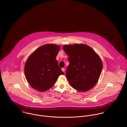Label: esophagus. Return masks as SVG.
Listing matches in <instances>:
<instances>
[{
    "mask_svg": "<svg viewBox=\"0 0 127 127\" xmlns=\"http://www.w3.org/2000/svg\"><path fill=\"white\" fill-rule=\"evenodd\" d=\"M62 71H63V72H64V71H65V68H62Z\"/></svg>",
    "mask_w": 127,
    "mask_h": 127,
    "instance_id": "obj_1",
    "label": "esophagus"
}]
</instances>
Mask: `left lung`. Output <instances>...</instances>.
Here are the masks:
<instances>
[{
  "instance_id": "1",
  "label": "left lung",
  "mask_w": 127,
  "mask_h": 127,
  "mask_svg": "<svg viewBox=\"0 0 127 127\" xmlns=\"http://www.w3.org/2000/svg\"><path fill=\"white\" fill-rule=\"evenodd\" d=\"M69 57L66 76L70 86L79 91L91 89L97 83L103 68L100 57L89 46L83 44L64 45Z\"/></svg>"
}]
</instances>
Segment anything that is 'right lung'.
<instances>
[{
  "mask_svg": "<svg viewBox=\"0 0 127 127\" xmlns=\"http://www.w3.org/2000/svg\"><path fill=\"white\" fill-rule=\"evenodd\" d=\"M60 46L47 44L40 46L27 60L24 73L29 84L39 91H45L52 87L61 75L64 73L56 60Z\"/></svg>",
  "mask_w": 127,
  "mask_h": 127,
  "instance_id": "right-lung-1",
  "label": "right lung"
}]
</instances>
